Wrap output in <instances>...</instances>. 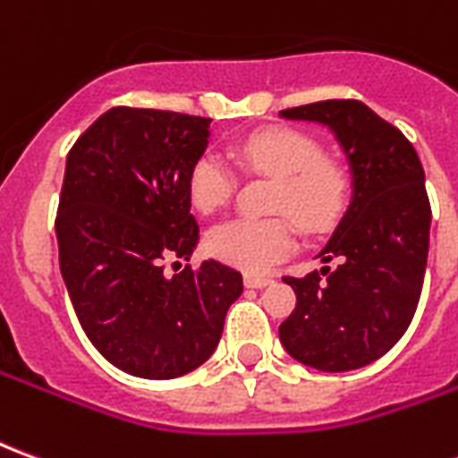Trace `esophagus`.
Masks as SVG:
<instances>
[{"label": "esophagus", "instance_id": "obj_1", "mask_svg": "<svg viewBox=\"0 0 458 458\" xmlns=\"http://www.w3.org/2000/svg\"><path fill=\"white\" fill-rule=\"evenodd\" d=\"M272 282H275L272 277H262V275H252V272H250V275H245V284L252 289H265V287H269Z\"/></svg>", "mask_w": 458, "mask_h": 458}]
</instances>
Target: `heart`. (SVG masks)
I'll use <instances>...</instances> for the list:
<instances>
[{"label":"heart","instance_id":"b5f03b06","mask_svg":"<svg viewBox=\"0 0 458 458\" xmlns=\"http://www.w3.org/2000/svg\"><path fill=\"white\" fill-rule=\"evenodd\" d=\"M235 164L277 183L269 208L284 213L307 233L328 228L344 213L351 181L336 161L309 134L267 127L248 134L233 149ZM235 191V171L216 154H203L189 176V199L200 213L223 208ZM294 245L287 218H235L220 223L206 238V250L220 262L259 272L275 265Z\"/></svg>","mask_w":458,"mask_h":458}]
</instances>
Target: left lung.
I'll return each instance as SVG.
<instances>
[{
  "instance_id": "left-lung-1",
  "label": "left lung",
  "mask_w": 458,
  "mask_h": 458,
  "mask_svg": "<svg viewBox=\"0 0 458 458\" xmlns=\"http://www.w3.org/2000/svg\"><path fill=\"white\" fill-rule=\"evenodd\" d=\"M279 114L327 124L353 176L351 203L318 252L321 262L338 265L284 277L297 307L282 321L279 341L317 370H355L387 353L417 311L432 223L422 161L403 131L360 100H324Z\"/></svg>"
}]
</instances>
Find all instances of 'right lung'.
<instances>
[{"instance_id":"1","label":"right lung","mask_w":458,"mask_h":458,"mask_svg":"<svg viewBox=\"0 0 458 458\" xmlns=\"http://www.w3.org/2000/svg\"><path fill=\"white\" fill-rule=\"evenodd\" d=\"M208 124L113 107L65 159L55 216L65 289L90 344L137 377L171 380L206 363L242 294V275L216 259L164 272L166 259H189L199 245L189 176L208 147Z\"/></svg>"}]
</instances>
